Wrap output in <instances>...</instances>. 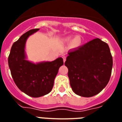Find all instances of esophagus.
<instances>
[{
	"mask_svg": "<svg viewBox=\"0 0 122 122\" xmlns=\"http://www.w3.org/2000/svg\"><path fill=\"white\" fill-rule=\"evenodd\" d=\"M63 62H65L66 61V57L65 56H63Z\"/></svg>",
	"mask_w": 122,
	"mask_h": 122,
	"instance_id": "obj_1",
	"label": "esophagus"
}]
</instances>
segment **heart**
I'll return each instance as SVG.
<instances>
[{"label": "heart", "instance_id": "obj_1", "mask_svg": "<svg viewBox=\"0 0 122 122\" xmlns=\"http://www.w3.org/2000/svg\"><path fill=\"white\" fill-rule=\"evenodd\" d=\"M68 42H71V45L73 48H77L80 46L82 43L81 38L79 36H76L73 39L72 36H69L66 38Z\"/></svg>", "mask_w": 122, "mask_h": 122}]
</instances>
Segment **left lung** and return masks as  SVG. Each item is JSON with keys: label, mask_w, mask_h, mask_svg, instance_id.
Instances as JSON below:
<instances>
[{"label": "left lung", "mask_w": 122, "mask_h": 122, "mask_svg": "<svg viewBox=\"0 0 122 122\" xmlns=\"http://www.w3.org/2000/svg\"><path fill=\"white\" fill-rule=\"evenodd\" d=\"M68 54L65 65L73 91L83 97L100 93L109 82L112 68L108 45L95 38Z\"/></svg>", "instance_id": "8db88e82"}]
</instances>
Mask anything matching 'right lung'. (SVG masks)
Instances as JSON below:
<instances>
[{"mask_svg":"<svg viewBox=\"0 0 122 122\" xmlns=\"http://www.w3.org/2000/svg\"><path fill=\"white\" fill-rule=\"evenodd\" d=\"M39 30L32 29L21 36L12 45L8 59L11 74L17 87L34 98L40 97L51 91L59 68L63 65L62 57L52 62L36 63L27 60L25 52L27 40Z\"/></svg>","mask_w":122,"mask_h":122,"instance_id":"right-lung-1","label":"right lung"}]
</instances>
